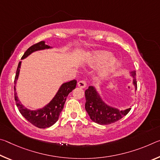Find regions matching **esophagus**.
<instances>
[{"label": "esophagus", "instance_id": "obj_1", "mask_svg": "<svg viewBox=\"0 0 160 160\" xmlns=\"http://www.w3.org/2000/svg\"><path fill=\"white\" fill-rule=\"evenodd\" d=\"M87 85V82L85 80H80L78 82V86L81 88H85Z\"/></svg>", "mask_w": 160, "mask_h": 160}]
</instances>
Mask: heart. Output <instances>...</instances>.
I'll list each match as a JSON object with an SVG mask.
<instances>
[{"label":"heart","mask_w":160,"mask_h":160,"mask_svg":"<svg viewBox=\"0 0 160 160\" xmlns=\"http://www.w3.org/2000/svg\"><path fill=\"white\" fill-rule=\"evenodd\" d=\"M112 53L105 51H96L88 58V63L91 66H97L105 63L100 68L99 75L102 78H106L112 75L120 65L117 58H111Z\"/></svg>","instance_id":"1"}]
</instances>
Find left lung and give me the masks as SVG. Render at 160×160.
Returning a JSON list of instances; mask_svg holds the SVG:
<instances>
[{"label":"left lung","instance_id":"obj_1","mask_svg":"<svg viewBox=\"0 0 160 160\" xmlns=\"http://www.w3.org/2000/svg\"><path fill=\"white\" fill-rule=\"evenodd\" d=\"M131 75L133 78L132 84L135 86V90H137V82L135 79L136 72L132 70ZM85 109L90 116L91 120L99 125H108L122 118L128 113L131 108L126 110H119L107 104L103 101L102 97L93 86H89L85 90Z\"/></svg>","mask_w":160,"mask_h":160}]
</instances>
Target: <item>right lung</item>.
I'll return each mask as SVG.
<instances>
[{
  "mask_svg": "<svg viewBox=\"0 0 160 160\" xmlns=\"http://www.w3.org/2000/svg\"><path fill=\"white\" fill-rule=\"evenodd\" d=\"M52 47H49L45 44L44 41H42L37 44L32 45L28 50L25 51L24 55L22 57V59H24L30 55L32 53L37 51L48 49ZM21 63L20 61L18 63V66L16 71V75L15 78V85L17 82V80L20 73V69L21 67ZM77 81L75 80H71L70 82H65L62 84L61 86L58 90L57 93L54 96L51 101L46 105L42 109L37 110H30L23 106L20 102L16 93L15 85L14 86L15 91V100L16 105L18 108L19 112L25 117L29 122H30L32 125L38 127L39 128H46L53 126L56 121H58L60 113L63 109L64 104L68 95L70 92L74 90L76 87Z\"/></svg>",
  "mask_w": 160,
  "mask_h": 160,
  "instance_id": "1",
  "label": "right lung"
}]
</instances>
